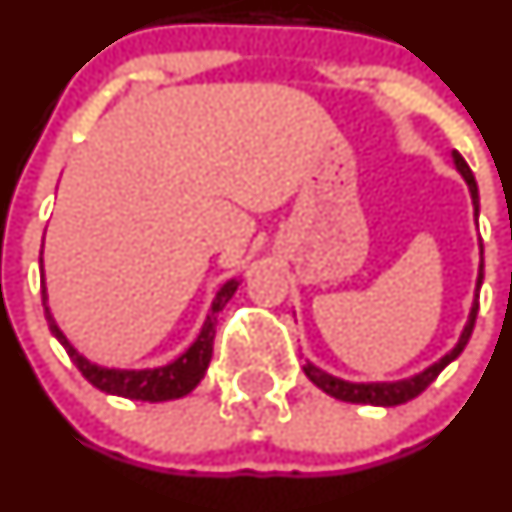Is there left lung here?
I'll return each mask as SVG.
<instances>
[{"label":"left lung","instance_id":"obj_1","mask_svg":"<svg viewBox=\"0 0 512 512\" xmlns=\"http://www.w3.org/2000/svg\"><path fill=\"white\" fill-rule=\"evenodd\" d=\"M453 159H455V166H458V171L463 174V179L468 181L470 196H473V209H475V216H478L480 199H478V184H475L473 171H470V166L465 164V159L458 154V151H453ZM480 283H483V266H480V276H478V293H480ZM478 293H475L473 308H470V318H468V323H465L463 336H460L458 346H455L453 351L448 353V356H443L438 363H433V366L426 368L423 373H418V376L408 378V381H398V383H348V381H341V378L328 376V373H323L321 368L311 366V363H306V366H303V373H306V376L311 378V381L316 383L321 391H326L328 396L338 398V401L368 403V406H401V403L413 401V398L421 396V393L426 391V388L435 381V378H438V373L443 371V368L448 366L450 361H455V358L463 353L465 343L470 341V333H473L475 316H478Z\"/></svg>","mask_w":512,"mask_h":512}]
</instances>
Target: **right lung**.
Listing matches in <instances>:
<instances>
[{
    "label": "right lung",
    "instance_id": "1",
    "mask_svg": "<svg viewBox=\"0 0 512 512\" xmlns=\"http://www.w3.org/2000/svg\"><path fill=\"white\" fill-rule=\"evenodd\" d=\"M39 266H42V258H39ZM236 288H239V283L236 281H229L221 286V291L216 293L214 303H211V313L206 316V323L204 328H201L199 338L194 341V346H191L186 353H181V358H176L174 363H169V366L164 368H154V371H116V368H101V366H94V363H89L84 356H79V353L74 351L72 343L64 338V333L59 331V326L54 323L52 311H49L47 306V288H42V301H44V316H47L49 328H52L54 336L59 338V343L67 348L74 366L82 371V376L91 383V386H96L104 393H111V396L156 403V401L181 398L199 386L206 368H209L211 353H214L216 313L229 303V298L234 296Z\"/></svg>",
    "mask_w": 512,
    "mask_h": 512
}]
</instances>
